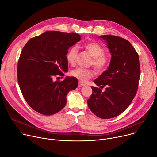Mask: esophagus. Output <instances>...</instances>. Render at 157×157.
<instances>
[{
  "instance_id": "34e87169",
  "label": "esophagus",
  "mask_w": 157,
  "mask_h": 157,
  "mask_svg": "<svg viewBox=\"0 0 157 157\" xmlns=\"http://www.w3.org/2000/svg\"><path fill=\"white\" fill-rule=\"evenodd\" d=\"M85 86V84H84V83H83V82H81V81H79V87H81V86Z\"/></svg>"
}]
</instances>
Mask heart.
Masks as SVG:
<instances>
[{"instance_id": "1", "label": "heart", "mask_w": 157, "mask_h": 157, "mask_svg": "<svg viewBox=\"0 0 157 157\" xmlns=\"http://www.w3.org/2000/svg\"><path fill=\"white\" fill-rule=\"evenodd\" d=\"M83 47L93 57L91 64L99 71H103L108 64L109 57L104 52L103 47L96 42H87L83 44ZM78 53L76 46H73L68 51L66 59L67 63L73 66L75 63L76 57ZM71 75L81 81H86L94 76L92 69H86L81 67L71 71Z\"/></svg>"}]
</instances>
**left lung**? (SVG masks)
<instances>
[{"mask_svg": "<svg viewBox=\"0 0 157 157\" xmlns=\"http://www.w3.org/2000/svg\"><path fill=\"white\" fill-rule=\"evenodd\" d=\"M111 55L108 70L94 80L100 88L91 87L87 100L90 110L98 117L109 119L121 114L135 96L140 76L139 56L130 42L120 37L103 35ZM106 86L103 92L101 89Z\"/></svg>", "mask_w": 157, "mask_h": 157, "instance_id": "1", "label": "left lung"}]
</instances>
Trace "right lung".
<instances>
[{
    "label": "right lung",
    "mask_w": 157,
    "mask_h": 157,
    "mask_svg": "<svg viewBox=\"0 0 157 157\" xmlns=\"http://www.w3.org/2000/svg\"><path fill=\"white\" fill-rule=\"evenodd\" d=\"M81 40L75 33L47 31L29 40L17 64V79L25 100L34 110L52 115L66 104L67 93L78 87L75 77L54 81L67 72L66 56L70 47Z\"/></svg>",
    "instance_id": "add662e5"
}]
</instances>
